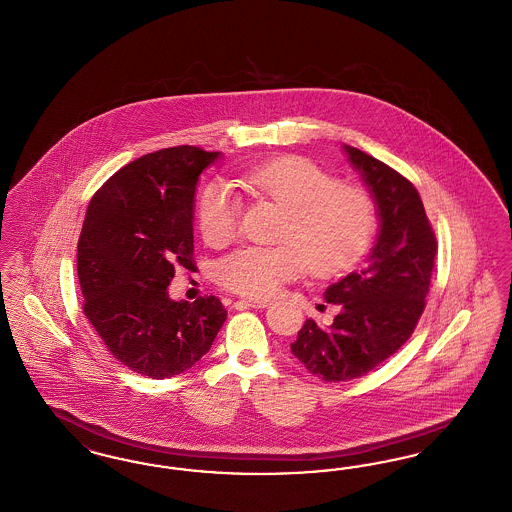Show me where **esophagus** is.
<instances>
[{"label": "esophagus", "mask_w": 512, "mask_h": 512, "mask_svg": "<svg viewBox=\"0 0 512 512\" xmlns=\"http://www.w3.org/2000/svg\"><path fill=\"white\" fill-rule=\"evenodd\" d=\"M268 305H270L268 299H240V301L236 303V307L246 308H266Z\"/></svg>", "instance_id": "obj_1"}]
</instances>
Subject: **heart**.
<instances>
[{
  "mask_svg": "<svg viewBox=\"0 0 512 512\" xmlns=\"http://www.w3.org/2000/svg\"><path fill=\"white\" fill-rule=\"evenodd\" d=\"M259 202L284 209L278 246H247L217 265L226 289L263 299L308 270L318 278L339 276L356 265L373 242L379 207L364 186L343 184L326 167L284 156L255 165L238 179ZM200 230L209 246L230 244L240 230L242 200L225 183L207 184L198 207Z\"/></svg>",
  "mask_w": 512,
  "mask_h": 512,
  "instance_id": "heart-1",
  "label": "heart"
}]
</instances>
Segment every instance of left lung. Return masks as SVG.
Masks as SVG:
<instances>
[{
  "label": "left lung",
  "instance_id": "left-lung-1",
  "mask_svg": "<svg viewBox=\"0 0 512 512\" xmlns=\"http://www.w3.org/2000/svg\"><path fill=\"white\" fill-rule=\"evenodd\" d=\"M373 194L381 230L364 268L326 289L339 305L328 329L312 318L291 343L293 356L326 383L358 379L402 347L427 305L438 242L417 188L396 169L345 144Z\"/></svg>",
  "mask_w": 512,
  "mask_h": 512
}]
</instances>
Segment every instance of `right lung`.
Here are the masks:
<instances>
[{"instance_id":"obj_1","label":"right lung","mask_w":512,"mask_h":512,"mask_svg":"<svg viewBox=\"0 0 512 512\" xmlns=\"http://www.w3.org/2000/svg\"><path fill=\"white\" fill-rule=\"evenodd\" d=\"M219 152L173 146L123 165L91 198L78 240L83 314L123 366L152 379L192 368L226 320L205 295L171 301L175 268L194 266L192 207Z\"/></svg>"}]
</instances>
